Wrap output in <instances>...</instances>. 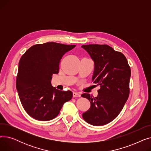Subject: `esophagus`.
<instances>
[{
	"label": "esophagus",
	"instance_id": "34e87169",
	"mask_svg": "<svg viewBox=\"0 0 151 151\" xmlns=\"http://www.w3.org/2000/svg\"><path fill=\"white\" fill-rule=\"evenodd\" d=\"M81 96V95L78 92H74L73 93V97H74V98H75V97H80Z\"/></svg>",
	"mask_w": 151,
	"mask_h": 151
}]
</instances>
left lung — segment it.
<instances>
[{
  "label": "left lung",
  "mask_w": 151,
  "mask_h": 151,
  "mask_svg": "<svg viewBox=\"0 0 151 151\" xmlns=\"http://www.w3.org/2000/svg\"><path fill=\"white\" fill-rule=\"evenodd\" d=\"M81 47L94 61L92 80L100 86L96 97L89 93L81 95L91 102L90 109L83 114V117L92 125H104L119 114L129 98L130 67L122 52L107 45H85Z\"/></svg>",
  "instance_id": "8db88e82"
}]
</instances>
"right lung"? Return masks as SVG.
I'll list each match as a JSON object with an SVG mask.
<instances>
[{"mask_svg": "<svg viewBox=\"0 0 151 151\" xmlns=\"http://www.w3.org/2000/svg\"><path fill=\"white\" fill-rule=\"evenodd\" d=\"M76 45L55 42L37 44L24 54L19 62L17 89L26 113L38 121L53 119L73 93L59 91L51 84L53 74H58L63 55Z\"/></svg>", "mask_w": 151, "mask_h": 151, "instance_id": "right-lung-1", "label": "right lung"}]
</instances>
